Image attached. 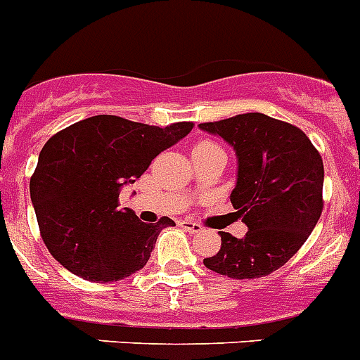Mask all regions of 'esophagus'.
Here are the masks:
<instances>
[{
	"label": "esophagus",
	"mask_w": 360,
	"mask_h": 360,
	"mask_svg": "<svg viewBox=\"0 0 360 360\" xmlns=\"http://www.w3.org/2000/svg\"><path fill=\"white\" fill-rule=\"evenodd\" d=\"M180 227H184V229L189 233H202V229H204L200 224L191 222V220H182V222H180Z\"/></svg>",
	"instance_id": "obj_1"
}]
</instances>
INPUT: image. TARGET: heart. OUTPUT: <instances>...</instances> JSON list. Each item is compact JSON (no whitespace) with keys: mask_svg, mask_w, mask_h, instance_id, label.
I'll return each instance as SVG.
<instances>
[{"mask_svg":"<svg viewBox=\"0 0 360 360\" xmlns=\"http://www.w3.org/2000/svg\"><path fill=\"white\" fill-rule=\"evenodd\" d=\"M214 147H218L214 142H210V140H202V142L196 143L195 149H214Z\"/></svg>","mask_w":360,"mask_h":360,"instance_id":"1","label":"heart"}]
</instances>
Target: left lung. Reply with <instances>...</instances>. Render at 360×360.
Segmentation results:
<instances>
[{"mask_svg": "<svg viewBox=\"0 0 360 360\" xmlns=\"http://www.w3.org/2000/svg\"><path fill=\"white\" fill-rule=\"evenodd\" d=\"M198 127L235 149L238 174L231 204L248 226L242 238L220 231V251L204 259V266L231 278L269 275L300 250L321 218V155L304 131L262 112Z\"/></svg>", "mask_w": 360, "mask_h": 360, "instance_id": "obj_1", "label": "left lung"}]
</instances>
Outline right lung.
Listing matches in <instances>:
<instances>
[{"label":"right lung","mask_w":360,"mask_h":360,"mask_svg":"<svg viewBox=\"0 0 360 360\" xmlns=\"http://www.w3.org/2000/svg\"><path fill=\"white\" fill-rule=\"evenodd\" d=\"M193 122L167 127L98 115L47 140L30 176L39 235L70 273L115 282L142 269L171 218L140 222L120 205V189L142 176L156 156L191 133Z\"/></svg>","instance_id":"right-lung-1"}]
</instances>
